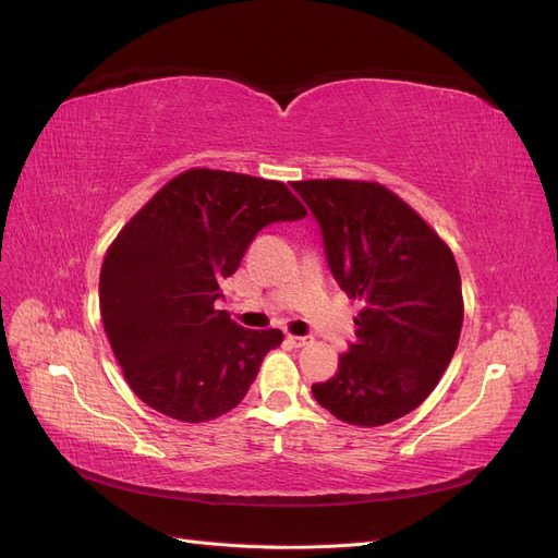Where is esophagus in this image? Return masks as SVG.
<instances>
[{
  "mask_svg": "<svg viewBox=\"0 0 558 558\" xmlns=\"http://www.w3.org/2000/svg\"><path fill=\"white\" fill-rule=\"evenodd\" d=\"M314 340L312 335H289V342L293 344V347H305V344H310Z\"/></svg>",
  "mask_w": 558,
  "mask_h": 558,
  "instance_id": "esophagus-1",
  "label": "esophagus"
}]
</instances>
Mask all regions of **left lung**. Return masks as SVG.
<instances>
[{"label":"left lung","instance_id":"8db88e82","mask_svg":"<svg viewBox=\"0 0 558 558\" xmlns=\"http://www.w3.org/2000/svg\"><path fill=\"white\" fill-rule=\"evenodd\" d=\"M293 191L316 218L335 281L363 300L356 342L312 393L344 424H391L430 396L459 347V265L424 218L379 183L316 179Z\"/></svg>","mask_w":558,"mask_h":558}]
</instances>
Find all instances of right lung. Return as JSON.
I'll return each instance as SVG.
<instances>
[{"label": "right lung", "instance_id": "right-lung-1", "mask_svg": "<svg viewBox=\"0 0 558 558\" xmlns=\"http://www.w3.org/2000/svg\"><path fill=\"white\" fill-rule=\"evenodd\" d=\"M307 211L279 181L191 170L160 189L109 246L99 312L118 365L148 408L189 424L244 400L281 330L230 320L221 281L256 234Z\"/></svg>", "mask_w": 558, "mask_h": 558}]
</instances>
